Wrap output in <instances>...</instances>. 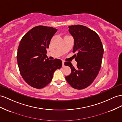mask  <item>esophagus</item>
I'll return each mask as SVG.
<instances>
[{
    "mask_svg": "<svg viewBox=\"0 0 122 122\" xmlns=\"http://www.w3.org/2000/svg\"><path fill=\"white\" fill-rule=\"evenodd\" d=\"M64 66V61L62 60V67Z\"/></svg>",
    "mask_w": 122,
    "mask_h": 122,
    "instance_id": "34e87169",
    "label": "esophagus"
}]
</instances>
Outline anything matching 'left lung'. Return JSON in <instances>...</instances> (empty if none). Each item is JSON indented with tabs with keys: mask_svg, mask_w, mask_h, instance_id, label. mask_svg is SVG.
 I'll use <instances>...</instances> for the list:
<instances>
[{
	"mask_svg": "<svg viewBox=\"0 0 122 122\" xmlns=\"http://www.w3.org/2000/svg\"><path fill=\"white\" fill-rule=\"evenodd\" d=\"M74 38L73 52L77 66L65 62L70 67L71 73L65 77L67 82L73 88L85 89L94 81L101 69L104 48L101 39L94 31L86 26L76 25L68 27Z\"/></svg>",
	"mask_w": 122,
	"mask_h": 122,
	"instance_id": "obj_1",
	"label": "left lung"
}]
</instances>
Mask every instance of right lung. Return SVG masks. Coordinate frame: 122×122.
Masks as SVG:
<instances>
[{"label": "right lung", "mask_w": 122, "mask_h": 122, "mask_svg": "<svg viewBox=\"0 0 122 122\" xmlns=\"http://www.w3.org/2000/svg\"><path fill=\"white\" fill-rule=\"evenodd\" d=\"M57 29L37 26L21 39L17 53L20 72L28 85L36 89L44 88L51 82L55 71L62 67L61 60H50L46 49Z\"/></svg>", "instance_id": "obj_1"}]
</instances>
